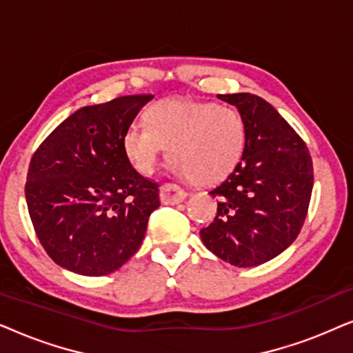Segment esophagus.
Instances as JSON below:
<instances>
[{"label": "esophagus", "instance_id": "esophagus-1", "mask_svg": "<svg viewBox=\"0 0 353 353\" xmlns=\"http://www.w3.org/2000/svg\"><path fill=\"white\" fill-rule=\"evenodd\" d=\"M186 191L181 190L178 185L165 183L161 186V201L163 204H178V202L185 201Z\"/></svg>", "mask_w": 353, "mask_h": 353}]
</instances>
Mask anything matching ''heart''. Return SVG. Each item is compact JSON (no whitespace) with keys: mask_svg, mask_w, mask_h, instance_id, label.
<instances>
[{"mask_svg":"<svg viewBox=\"0 0 353 353\" xmlns=\"http://www.w3.org/2000/svg\"><path fill=\"white\" fill-rule=\"evenodd\" d=\"M148 127L123 133V151L141 173H152L170 151L173 168L199 186L223 181L244 156L248 132L234 108L186 98L157 101L144 112Z\"/></svg>","mask_w":353,"mask_h":353,"instance_id":"heart-1","label":"heart"}]
</instances>
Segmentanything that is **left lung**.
<instances>
[{"instance_id":"1","label":"left lung","mask_w":353,"mask_h":353,"mask_svg":"<svg viewBox=\"0 0 353 353\" xmlns=\"http://www.w3.org/2000/svg\"><path fill=\"white\" fill-rule=\"evenodd\" d=\"M238 109L248 132L234 172L209 194L216 216L201 239L234 267H257L286 250L301 233L313 190L310 152L276 109L250 93L216 94Z\"/></svg>"}]
</instances>
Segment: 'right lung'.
<instances>
[{"label":"right lung","mask_w":353,"mask_h":353,"mask_svg":"<svg viewBox=\"0 0 353 353\" xmlns=\"http://www.w3.org/2000/svg\"><path fill=\"white\" fill-rule=\"evenodd\" d=\"M152 94L86 105L33 154L26 199L33 228L59 267L83 276L114 273L137 254L159 186L132 167L123 133Z\"/></svg>","instance_id":"1"}]
</instances>
